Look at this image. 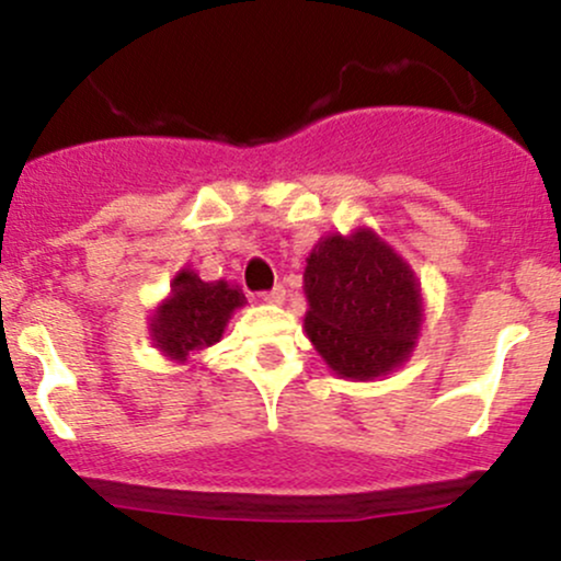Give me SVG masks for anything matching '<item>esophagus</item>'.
<instances>
[{
	"instance_id": "34e87169",
	"label": "esophagus",
	"mask_w": 561,
	"mask_h": 561,
	"mask_svg": "<svg viewBox=\"0 0 561 561\" xmlns=\"http://www.w3.org/2000/svg\"><path fill=\"white\" fill-rule=\"evenodd\" d=\"M285 298H287V289L282 287V285H276L274 289H268V293L261 295L263 302H274V306H279V302H285Z\"/></svg>"
}]
</instances>
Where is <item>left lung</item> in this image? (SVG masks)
<instances>
[{
	"label": "left lung",
	"instance_id": "1",
	"mask_svg": "<svg viewBox=\"0 0 561 561\" xmlns=\"http://www.w3.org/2000/svg\"><path fill=\"white\" fill-rule=\"evenodd\" d=\"M308 340L337 377H388L414 353L424 324L422 282L375 229L321 237L306 259Z\"/></svg>",
	"mask_w": 561,
	"mask_h": 561
}]
</instances>
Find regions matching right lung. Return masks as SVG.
Segmentation results:
<instances>
[{
	"label": "right lung",
	"mask_w": 561,
	"mask_h": 561,
	"mask_svg": "<svg viewBox=\"0 0 561 561\" xmlns=\"http://www.w3.org/2000/svg\"><path fill=\"white\" fill-rule=\"evenodd\" d=\"M248 298L227 279L203 282L192 266L179 268L171 293L150 317V340L173 364H186L205 347L221 343L224 330Z\"/></svg>",
	"instance_id": "right-lung-1"
}]
</instances>
